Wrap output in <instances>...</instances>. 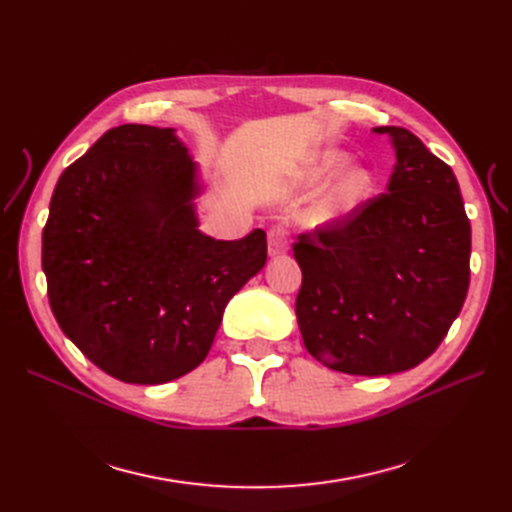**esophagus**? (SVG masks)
<instances>
[{
    "label": "esophagus",
    "mask_w": 512,
    "mask_h": 512,
    "mask_svg": "<svg viewBox=\"0 0 512 512\" xmlns=\"http://www.w3.org/2000/svg\"><path fill=\"white\" fill-rule=\"evenodd\" d=\"M269 256H282L288 250V230L284 226H273L269 230Z\"/></svg>",
    "instance_id": "34e87169"
}]
</instances>
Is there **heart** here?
Returning a JSON list of instances; mask_svg holds the SVG:
<instances>
[{"label": "heart", "instance_id": "heart-1", "mask_svg": "<svg viewBox=\"0 0 512 512\" xmlns=\"http://www.w3.org/2000/svg\"><path fill=\"white\" fill-rule=\"evenodd\" d=\"M348 156L339 149H327L309 162L297 175V185L314 190L322 185L339 168L346 164ZM376 192V177L367 166L352 164L344 168L327 188H324L305 211V226L314 230H337L350 224L363 211Z\"/></svg>", "mask_w": 512, "mask_h": 512}]
</instances>
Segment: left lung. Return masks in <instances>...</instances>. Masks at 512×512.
Listing matches in <instances>:
<instances>
[{
	"mask_svg": "<svg viewBox=\"0 0 512 512\" xmlns=\"http://www.w3.org/2000/svg\"><path fill=\"white\" fill-rule=\"evenodd\" d=\"M389 194L337 230L299 235L297 320L307 352L350 376H389L436 352L470 286L472 230L451 166L384 126Z\"/></svg>",
	"mask_w": 512,
	"mask_h": 512,
	"instance_id": "1",
	"label": "left lung"
}]
</instances>
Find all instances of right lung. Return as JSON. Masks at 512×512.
<instances>
[{"label":"right lung","instance_id":"right-lung-1","mask_svg":"<svg viewBox=\"0 0 512 512\" xmlns=\"http://www.w3.org/2000/svg\"><path fill=\"white\" fill-rule=\"evenodd\" d=\"M198 164L173 128L108 130L61 173L42 269L61 331L108 376L164 384L205 361L228 301L267 262L265 230H198Z\"/></svg>","mask_w":512,"mask_h":512}]
</instances>
